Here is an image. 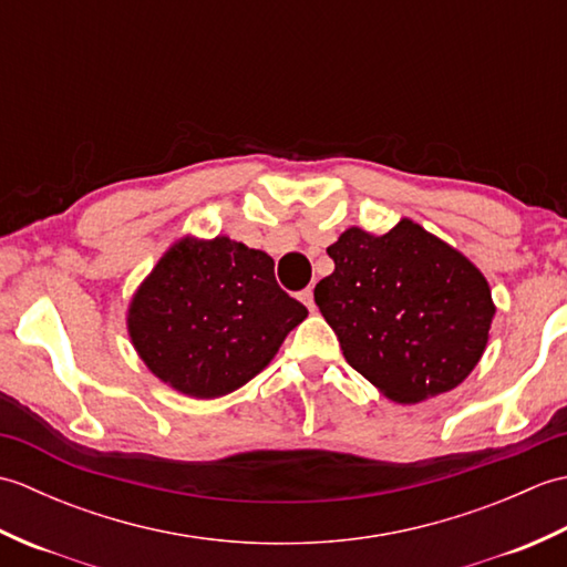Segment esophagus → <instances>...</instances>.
Listing matches in <instances>:
<instances>
[{"label":"esophagus","instance_id":"1","mask_svg":"<svg viewBox=\"0 0 567 567\" xmlns=\"http://www.w3.org/2000/svg\"><path fill=\"white\" fill-rule=\"evenodd\" d=\"M299 299H302V302L307 305L309 311L317 309V305H315V290H311V287H307V290H305L302 295H299Z\"/></svg>","mask_w":567,"mask_h":567}]
</instances>
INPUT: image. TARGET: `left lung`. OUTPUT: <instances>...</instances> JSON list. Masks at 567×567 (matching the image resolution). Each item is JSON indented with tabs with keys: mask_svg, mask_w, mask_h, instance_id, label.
Segmentation results:
<instances>
[{
	"mask_svg": "<svg viewBox=\"0 0 567 567\" xmlns=\"http://www.w3.org/2000/svg\"><path fill=\"white\" fill-rule=\"evenodd\" d=\"M333 272L315 302L348 365L396 404L457 388L483 358L495 302L461 250L400 219L388 234L351 226L327 248Z\"/></svg>",
	"mask_w": 567,
	"mask_h": 567,
	"instance_id": "1",
	"label": "left lung"
}]
</instances>
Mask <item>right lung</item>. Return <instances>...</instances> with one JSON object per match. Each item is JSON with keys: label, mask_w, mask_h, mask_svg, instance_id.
<instances>
[{"label": "right lung", "mask_w": 567, "mask_h": 567, "mask_svg": "<svg viewBox=\"0 0 567 567\" xmlns=\"http://www.w3.org/2000/svg\"><path fill=\"white\" fill-rule=\"evenodd\" d=\"M307 315L275 282L268 252L187 234L136 287L126 329L143 365L167 388L216 400L268 368Z\"/></svg>", "instance_id": "add662e5"}]
</instances>
